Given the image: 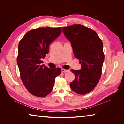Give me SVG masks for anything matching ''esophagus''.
Returning <instances> with one entry per match:
<instances>
[{"label":"esophagus","instance_id":"1","mask_svg":"<svg viewBox=\"0 0 124 124\" xmlns=\"http://www.w3.org/2000/svg\"><path fill=\"white\" fill-rule=\"evenodd\" d=\"M69 70H67V69H62V72L63 73H67L69 72Z\"/></svg>","mask_w":124,"mask_h":124}]
</instances>
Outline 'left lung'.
Returning a JSON list of instances; mask_svg holds the SVG:
<instances>
[{"label":"left lung","instance_id":"1","mask_svg":"<svg viewBox=\"0 0 124 124\" xmlns=\"http://www.w3.org/2000/svg\"><path fill=\"white\" fill-rule=\"evenodd\" d=\"M62 31L81 64L80 70H71L75 79L70 87L78 94H86L95 88L102 74L104 60L102 40L93 30L80 24L63 27Z\"/></svg>","mask_w":124,"mask_h":124}]
</instances>
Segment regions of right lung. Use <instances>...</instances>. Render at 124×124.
I'll return each mask as SVG.
<instances>
[{"instance_id": "right-lung-1", "label": "right lung", "mask_w": 124, "mask_h": 124, "mask_svg": "<svg viewBox=\"0 0 124 124\" xmlns=\"http://www.w3.org/2000/svg\"><path fill=\"white\" fill-rule=\"evenodd\" d=\"M62 28L40 27L24 36L18 46L17 63L21 80L31 94L44 97L52 92L59 68L50 69L42 65L50 43L61 35Z\"/></svg>"}]
</instances>
